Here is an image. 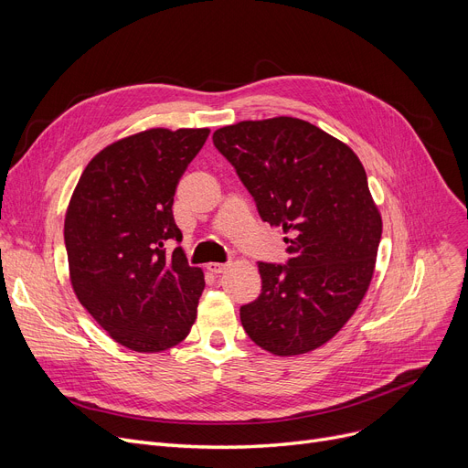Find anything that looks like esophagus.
I'll list each match as a JSON object with an SVG mask.
<instances>
[{
	"mask_svg": "<svg viewBox=\"0 0 468 468\" xmlns=\"http://www.w3.org/2000/svg\"><path fill=\"white\" fill-rule=\"evenodd\" d=\"M207 269L210 273H214V275H219V273H224L226 269H228V263H216V261H212V263H208L207 265Z\"/></svg>",
	"mask_w": 468,
	"mask_h": 468,
	"instance_id": "1",
	"label": "esophagus"
}]
</instances>
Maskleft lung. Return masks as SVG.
Segmentation results:
<instances>
[{
  "label": "left lung",
  "instance_id": "left-lung-1",
  "mask_svg": "<svg viewBox=\"0 0 468 468\" xmlns=\"http://www.w3.org/2000/svg\"><path fill=\"white\" fill-rule=\"evenodd\" d=\"M216 150L254 197L263 221L282 228L286 263L260 261L261 293L240 323L277 356L324 346L370 286L381 216L349 145L296 117L240 121L212 134Z\"/></svg>",
  "mask_w": 468,
  "mask_h": 468
}]
</instances>
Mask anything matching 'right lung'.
<instances>
[{"label":"right lung","mask_w":468,"mask_h":468,"mask_svg":"<svg viewBox=\"0 0 468 468\" xmlns=\"http://www.w3.org/2000/svg\"><path fill=\"white\" fill-rule=\"evenodd\" d=\"M208 129H150L94 155L64 219L69 279L81 305L117 343L159 353L189 334L205 275L187 265L172 203Z\"/></svg>","instance_id":"1"}]
</instances>
